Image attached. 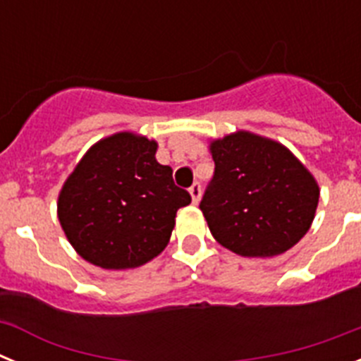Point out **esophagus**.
<instances>
[{
    "instance_id": "1",
    "label": "esophagus",
    "mask_w": 361,
    "mask_h": 361,
    "mask_svg": "<svg viewBox=\"0 0 361 361\" xmlns=\"http://www.w3.org/2000/svg\"><path fill=\"white\" fill-rule=\"evenodd\" d=\"M190 195H191V202L197 204L200 200V184L195 183L193 186L190 188Z\"/></svg>"
}]
</instances>
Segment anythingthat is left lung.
Here are the masks:
<instances>
[{
    "instance_id": "left-lung-1",
    "label": "left lung",
    "mask_w": 361,
    "mask_h": 361,
    "mask_svg": "<svg viewBox=\"0 0 361 361\" xmlns=\"http://www.w3.org/2000/svg\"><path fill=\"white\" fill-rule=\"evenodd\" d=\"M215 175L200 200L213 238L240 257H276L317 213V178L280 142L238 130L213 139Z\"/></svg>"
}]
</instances>
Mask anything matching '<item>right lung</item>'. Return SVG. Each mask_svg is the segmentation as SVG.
I'll return each instance as SVG.
<instances>
[{
	"mask_svg": "<svg viewBox=\"0 0 361 361\" xmlns=\"http://www.w3.org/2000/svg\"><path fill=\"white\" fill-rule=\"evenodd\" d=\"M157 141L117 132L90 146L63 184L57 219L72 247L103 269H133L161 255L177 209L191 202L170 166L155 159Z\"/></svg>",
	"mask_w": 361,
	"mask_h": 361,
	"instance_id": "1",
	"label": "right lung"
}]
</instances>
